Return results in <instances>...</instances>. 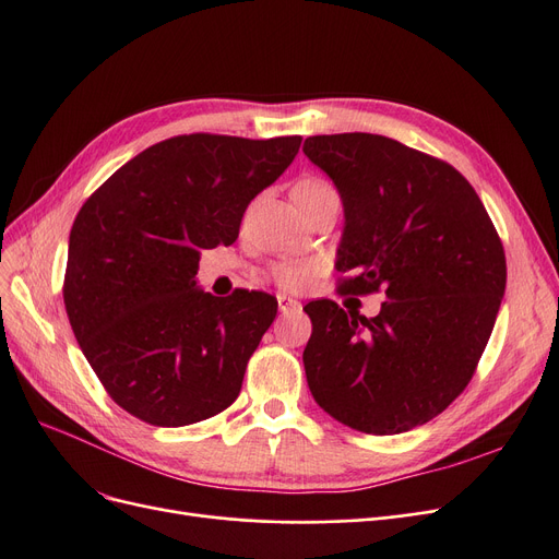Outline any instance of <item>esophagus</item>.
<instances>
[{
    "label": "esophagus",
    "mask_w": 559,
    "mask_h": 559,
    "mask_svg": "<svg viewBox=\"0 0 559 559\" xmlns=\"http://www.w3.org/2000/svg\"><path fill=\"white\" fill-rule=\"evenodd\" d=\"M277 306H280V312H282V314H286V312H298V310H300V302L294 300V298H289V296H284V294L277 296Z\"/></svg>",
    "instance_id": "1"
}]
</instances>
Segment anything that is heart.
Segmentation results:
<instances>
[{"instance_id": "b5f03b06", "label": "heart", "mask_w": 559, "mask_h": 559, "mask_svg": "<svg viewBox=\"0 0 559 559\" xmlns=\"http://www.w3.org/2000/svg\"><path fill=\"white\" fill-rule=\"evenodd\" d=\"M333 186L321 179V177H306L300 179L294 186V200L298 198H308V195H317L331 191ZM270 275L286 292H302L314 282V277L319 275V265L314 261H282L270 267Z\"/></svg>"}]
</instances>
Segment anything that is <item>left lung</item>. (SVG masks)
<instances>
[{
	"instance_id": "1",
	"label": "left lung",
	"mask_w": 559,
	"mask_h": 559,
	"mask_svg": "<svg viewBox=\"0 0 559 559\" xmlns=\"http://www.w3.org/2000/svg\"><path fill=\"white\" fill-rule=\"evenodd\" d=\"M335 183L345 226L341 292L384 294L378 317L312 300L302 364L333 419L364 433L411 431L464 392L506 292L499 235L452 165L370 132L302 144Z\"/></svg>"
}]
</instances>
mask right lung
Masks as SVG:
<instances>
[{"mask_svg": "<svg viewBox=\"0 0 559 559\" xmlns=\"http://www.w3.org/2000/svg\"><path fill=\"white\" fill-rule=\"evenodd\" d=\"M300 142L179 134L144 148L83 202L64 308L83 357L126 413L186 427L238 399L277 300L202 292L200 251L238 240L247 205L292 165Z\"/></svg>", "mask_w": 559, "mask_h": 559, "instance_id": "right-lung-1", "label": "right lung"}]
</instances>
